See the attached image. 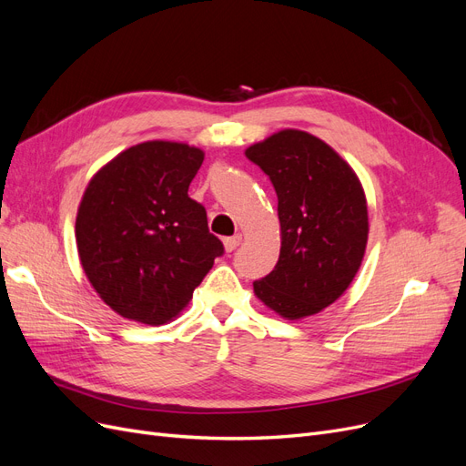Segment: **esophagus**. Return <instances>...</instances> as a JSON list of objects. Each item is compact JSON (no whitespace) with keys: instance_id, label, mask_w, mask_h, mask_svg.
<instances>
[{"instance_id":"esophagus-1","label":"esophagus","mask_w":466,"mask_h":466,"mask_svg":"<svg viewBox=\"0 0 466 466\" xmlns=\"http://www.w3.org/2000/svg\"><path fill=\"white\" fill-rule=\"evenodd\" d=\"M239 241H241V234H236V236H230V238L222 239V244H225V249L230 253V251H234L239 246Z\"/></svg>"}]
</instances>
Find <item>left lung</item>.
Masks as SVG:
<instances>
[{
	"mask_svg": "<svg viewBox=\"0 0 466 466\" xmlns=\"http://www.w3.org/2000/svg\"><path fill=\"white\" fill-rule=\"evenodd\" d=\"M278 196L279 258L253 283L283 319L328 309L349 289L366 255L368 199L356 171L321 138L281 129L246 148Z\"/></svg>",
	"mask_w": 466,
	"mask_h": 466,
	"instance_id": "obj_1",
	"label": "left lung"
}]
</instances>
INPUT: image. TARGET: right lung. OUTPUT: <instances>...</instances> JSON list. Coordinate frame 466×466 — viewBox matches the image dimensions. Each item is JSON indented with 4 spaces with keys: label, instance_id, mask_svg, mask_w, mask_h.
I'll return each mask as SVG.
<instances>
[{
    "label": "right lung",
    "instance_id": "obj_1",
    "mask_svg": "<svg viewBox=\"0 0 466 466\" xmlns=\"http://www.w3.org/2000/svg\"><path fill=\"white\" fill-rule=\"evenodd\" d=\"M204 156L187 143L147 140L91 177L76 217L77 255L121 318L169 323L225 251L204 206L188 196Z\"/></svg>",
    "mask_w": 466,
    "mask_h": 466
}]
</instances>
